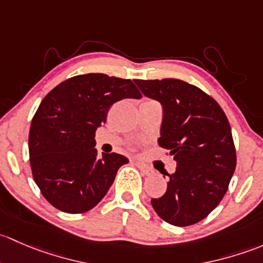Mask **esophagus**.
Segmentation results:
<instances>
[{"label": "esophagus", "instance_id": "34e87169", "mask_svg": "<svg viewBox=\"0 0 263 263\" xmlns=\"http://www.w3.org/2000/svg\"><path fill=\"white\" fill-rule=\"evenodd\" d=\"M137 167L140 170V172L143 173V175L144 176H151L152 173H153V170L151 168V167H148V166H145V164H143V163H139V162H137Z\"/></svg>", "mask_w": 263, "mask_h": 263}]
</instances>
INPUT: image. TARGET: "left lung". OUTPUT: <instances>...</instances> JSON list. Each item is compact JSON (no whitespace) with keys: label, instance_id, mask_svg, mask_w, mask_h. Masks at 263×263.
Returning <instances> with one entry per match:
<instances>
[{"label":"left lung","instance_id":"1","mask_svg":"<svg viewBox=\"0 0 263 263\" xmlns=\"http://www.w3.org/2000/svg\"><path fill=\"white\" fill-rule=\"evenodd\" d=\"M134 82L163 106L158 143L177 162L166 192L152 199V206L172 226L199 223L221 201L237 164L227 115L212 96L185 81Z\"/></svg>","mask_w":263,"mask_h":263}]
</instances>
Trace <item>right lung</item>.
Returning <instances> with one entry per match:
<instances>
[{
    "instance_id": "1",
    "label": "right lung",
    "mask_w": 263,
    "mask_h": 263,
    "mask_svg": "<svg viewBox=\"0 0 263 263\" xmlns=\"http://www.w3.org/2000/svg\"><path fill=\"white\" fill-rule=\"evenodd\" d=\"M132 80L104 73L78 74L43 99L31 120L29 157L32 177L54 208L81 214L96 206L128 158L97 154L95 133L107 111L123 99H140Z\"/></svg>"
}]
</instances>
